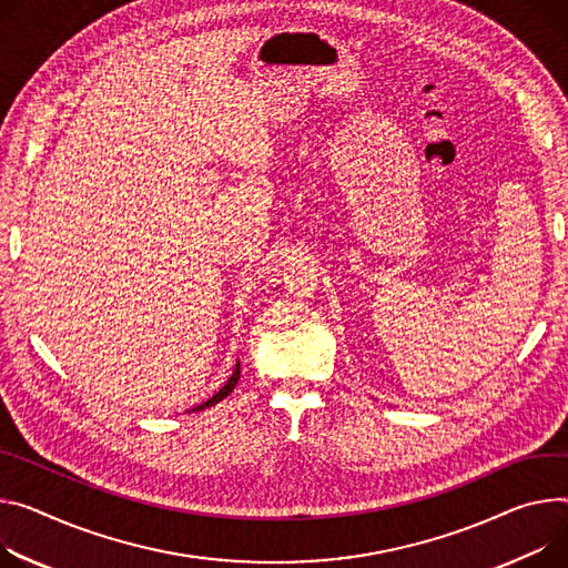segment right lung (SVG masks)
<instances>
[{"label":"right lung","mask_w":568,"mask_h":568,"mask_svg":"<svg viewBox=\"0 0 568 568\" xmlns=\"http://www.w3.org/2000/svg\"><path fill=\"white\" fill-rule=\"evenodd\" d=\"M237 381H240V363L235 365V369H233V376L226 381V385H224V387H222V389H220V392H217L213 398H209V400H205V403H201L199 407H194V412H196V409H203V407H211V405L220 403L222 398H226V396H229V394L235 389Z\"/></svg>","instance_id":"add662e5"}]
</instances>
